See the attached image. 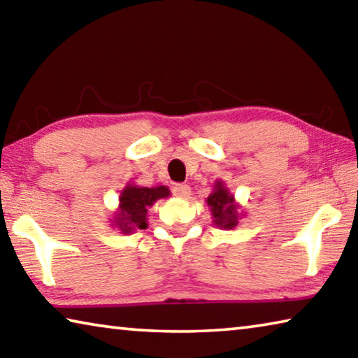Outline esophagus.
I'll return each mask as SVG.
<instances>
[{
    "mask_svg": "<svg viewBox=\"0 0 358 358\" xmlns=\"http://www.w3.org/2000/svg\"><path fill=\"white\" fill-rule=\"evenodd\" d=\"M172 192L175 194V196L177 197H187L191 194V187L187 186V185H183V183H178V185H175L173 187H172Z\"/></svg>",
    "mask_w": 358,
    "mask_h": 358,
    "instance_id": "1",
    "label": "esophagus"
}]
</instances>
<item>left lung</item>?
<instances>
[{"instance_id": "left-lung-1", "label": "left lung", "mask_w": 358, "mask_h": 358, "mask_svg": "<svg viewBox=\"0 0 358 358\" xmlns=\"http://www.w3.org/2000/svg\"><path fill=\"white\" fill-rule=\"evenodd\" d=\"M208 207L213 213V220L217 227L232 229L238 222V211L234 205V197L221 183L215 185V191L207 199Z\"/></svg>"}]
</instances>
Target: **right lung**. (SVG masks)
Returning <instances> with one entry per match:
<instances>
[{
    "label": "right lung",
    "mask_w": 358,
    "mask_h": 358,
    "mask_svg": "<svg viewBox=\"0 0 358 358\" xmlns=\"http://www.w3.org/2000/svg\"><path fill=\"white\" fill-rule=\"evenodd\" d=\"M166 186L138 187L126 186L120 196V215H117V226L124 234L137 229H147V211L157 199L167 197Z\"/></svg>",
    "instance_id": "1"
}]
</instances>
